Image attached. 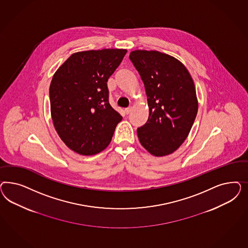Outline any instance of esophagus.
Here are the masks:
<instances>
[{
  "label": "esophagus",
  "mask_w": 248,
  "mask_h": 248,
  "mask_svg": "<svg viewBox=\"0 0 248 248\" xmlns=\"http://www.w3.org/2000/svg\"><path fill=\"white\" fill-rule=\"evenodd\" d=\"M125 113L126 114H128V113H131V111H132V106H129V107H127V108H125Z\"/></svg>",
  "instance_id": "obj_1"
}]
</instances>
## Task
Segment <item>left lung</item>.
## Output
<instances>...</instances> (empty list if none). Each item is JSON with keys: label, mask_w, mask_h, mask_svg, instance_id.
Returning a JSON list of instances; mask_svg holds the SVG:
<instances>
[{"label": "left lung", "mask_w": 248, "mask_h": 248, "mask_svg": "<svg viewBox=\"0 0 248 248\" xmlns=\"http://www.w3.org/2000/svg\"><path fill=\"white\" fill-rule=\"evenodd\" d=\"M129 58L144 84L149 117L137 129L139 141L155 156L177 150L195 122L198 102L187 69L173 56L136 50Z\"/></svg>", "instance_id": "obj_1"}]
</instances>
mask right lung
Masks as SVG:
<instances>
[{"instance_id": "add662e5", "label": "right lung", "mask_w": 248, "mask_h": 248, "mask_svg": "<svg viewBox=\"0 0 248 248\" xmlns=\"http://www.w3.org/2000/svg\"><path fill=\"white\" fill-rule=\"evenodd\" d=\"M126 53L125 49L75 53L53 75L49 90L53 125L62 142L79 155L105 149L123 119L109 104L107 81Z\"/></svg>"}]
</instances>
